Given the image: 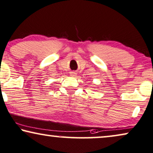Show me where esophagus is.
<instances>
[{
  "instance_id": "obj_1",
  "label": "esophagus",
  "mask_w": 153,
  "mask_h": 153,
  "mask_svg": "<svg viewBox=\"0 0 153 153\" xmlns=\"http://www.w3.org/2000/svg\"><path fill=\"white\" fill-rule=\"evenodd\" d=\"M70 75H71V76H74V77H75V76H77V74H76V72L73 71V72H71Z\"/></svg>"
}]
</instances>
